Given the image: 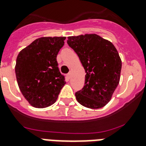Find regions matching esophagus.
<instances>
[{
    "instance_id": "1",
    "label": "esophagus",
    "mask_w": 146,
    "mask_h": 146,
    "mask_svg": "<svg viewBox=\"0 0 146 146\" xmlns=\"http://www.w3.org/2000/svg\"><path fill=\"white\" fill-rule=\"evenodd\" d=\"M66 76H67V78H68V79H70V76H71V73H70V72L66 74Z\"/></svg>"
}]
</instances>
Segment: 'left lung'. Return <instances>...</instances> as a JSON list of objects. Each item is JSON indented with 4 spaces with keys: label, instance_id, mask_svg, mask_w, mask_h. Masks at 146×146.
Segmentation results:
<instances>
[{
    "label": "left lung",
    "instance_id": "8db88e82",
    "mask_svg": "<svg viewBox=\"0 0 146 146\" xmlns=\"http://www.w3.org/2000/svg\"><path fill=\"white\" fill-rule=\"evenodd\" d=\"M67 44L86 73L85 86L75 94L77 102L89 108L104 107L120 82L122 63L117 50L111 42L96 34L70 36Z\"/></svg>",
    "mask_w": 146,
    "mask_h": 146
}]
</instances>
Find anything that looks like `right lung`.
I'll list each match as a JSON object with an SVG mask.
<instances>
[{
    "mask_svg": "<svg viewBox=\"0 0 146 146\" xmlns=\"http://www.w3.org/2000/svg\"><path fill=\"white\" fill-rule=\"evenodd\" d=\"M65 37H42L19 53L15 66L18 86L29 103L44 108L56 102L66 82L57 55Z\"/></svg>",
    "mask_w": 146,
    "mask_h": 146,
    "instance_id": "right-lung-1",
    "label": "right lung"
}]
</instances>
